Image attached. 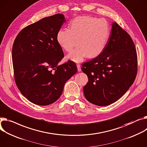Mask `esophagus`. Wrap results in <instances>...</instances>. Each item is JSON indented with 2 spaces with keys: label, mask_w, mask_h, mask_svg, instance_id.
I'll list each match as a JSON object with an SVG mask.
<instances>
[{
  "label": "esophagus",
  "mask_w": 147,
  "mask_h": 147,
  "mask_svg": "<svg viewBox=\"0 0 147 147\" xmlns=\"http://www.w3.org/2000/svg\"><path fill=\"white\" fill-rule=\"evenodd\" d=\"M81 65H80V64H77V70H78V71H82V69H81Z\"/></svg>",
  "instance_id": "1"
}]
</instances>
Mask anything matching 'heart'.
Segmentation results:
<instances>
[{"label":"heart","mask_w":147,"mask_h":147,"mask_svg":"<svg viewBox=\"0 0 147 147\" xmlns=\"http://www.w3.org/2000/svg\"><path fill=\"white\" fill-rule=\"evenodd\" d=\"M110 36L109 25L106 19L89 16L74 18L70 23V29H60L57 34V41L64 50L71 52L68 59L79 63L87 56L94 58L105 50Z\"/></svg>","instance_id":"obj_1"}]
</instances>
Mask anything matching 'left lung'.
Returning a JSON list of instances; mask_svg holds the SVG:
<instances>
[{
  "mask_svg": "<svg viewBox=\"0 0 147 147\" xmlns=\"http://www.w3.org/2000/svg\"><path fill=\"white\" fill-rule=\"evenodd\" d=\"M88 77L83 87L86 99L100 106L119 99L133 84L138 70V57L130 35L116 22L112 25L103 51L82 64Z\"/></svg>",
  "mask_w": 147,
  "mask_h": 147,
  "instance_id": "obj_1",
  "label": "left lung"
}]
</instances>
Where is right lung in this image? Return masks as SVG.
I'll return each mask as SVG.
<instances>
[{
    "mask_svg": "<svg viewBox=\"0 0 147 147\" xmlns=\"http://www.w3.org/2000/svg\"><path fill=\"white\" fill-rule=\"evenodd\" d=\"M65 22L63 14L41 19L19 32L12 47L16 84L31 102L41 106L53 103L61 96L64 84L77 73L76 64L64 57L57 34Z\"/></svg>",
    "mask_w": 147,
    "mask_h": 147,
    "instance_id": "obj_1",
    "label": "right lung"
}]
</instances>
